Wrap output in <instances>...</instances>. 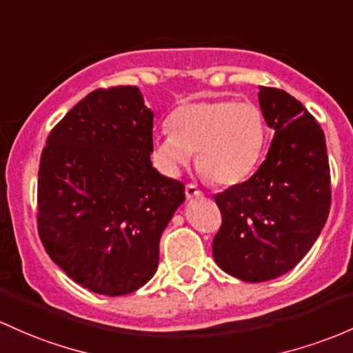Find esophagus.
Wrapping results in <instances>:
<instances>
[{
  "mask_svg": "<svg viewBox=\"0 0 353 353\" xmlns=\"http://www.w3.org/2000/svg\"><path fill=\"white\" fill-rule=\"evenodd\" d=\"M185 197L188 199H194V197H203V191L194 184L185 185Z\"/></svg>",
  "mask_w": 353,
  "mask_h": 353,
  "instance_id": "1",
  "label": "esophagus"
}]
</instances>
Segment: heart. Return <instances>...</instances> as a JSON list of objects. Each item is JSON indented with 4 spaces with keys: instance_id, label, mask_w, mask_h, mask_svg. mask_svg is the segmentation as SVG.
<instances>
[{
    "instance_id": "b5f03b06",
    "label": "heart",
    "mask_w": 353,
    "mask_h": 353,
    "mask_svg": "<svg viewBox=\"0 0 353 353\" xmlns=\"http://www.w3.org/2000/svg\"><path fill=\"white\" fill-rule=\"evenodd\" d=\"M168 127L156 142L162 168L177 172L196 154L199 172L216 185L245 181L256 169L266 142L261 108L248 100L184 103L169 115Z\"/></svg>"
}]
</instances>
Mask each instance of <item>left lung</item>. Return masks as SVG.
Returning a JSON list of instances; mask_svg holds the SVG:
<instances>
[{
	"label": "left lung",
	"mask_w": 353,
	"mask_h": 353,
	"mask_svg": "<svg viewBox=\"0 0 353 353\" xmlns=\"http://www.w3.org/2000/svg\"><path fill=\"white\" fill-rule=\"evenodd\" d=\"M259 105L274 137L256 172L214 196L221 228L212 256L250 283L295 268L319 238L332 204L325 134L295 97L259 87Z\"/></svg>",
	"instance_id": "left-lung-1"
}]
</instances>
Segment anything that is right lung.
Segmentation results:
<instances>
[{
  "label": "right lung",
  "instance_id": "add662e5",
  "mask_svg": "<svg viewBox=\"0 0 353 353\" xmlns=\"http://www.w3.org/2000/svg\"><path fill=\"white\" fill-rule=\"evenodd\" d=\"M154 114L137 87L97 88L50 132L38 170V234L50 258L90 292L144 286L184 184L152 168Z\"/></svg>",
  "mask_w": 353,
  "mask_h": 353
}]
</instances>
